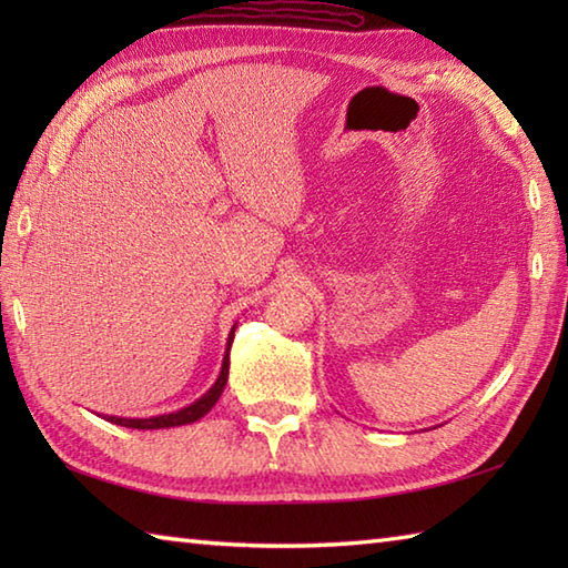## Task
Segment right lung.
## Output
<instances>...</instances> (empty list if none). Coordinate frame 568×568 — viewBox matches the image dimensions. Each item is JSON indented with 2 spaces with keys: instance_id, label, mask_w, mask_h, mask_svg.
I'll use <instances>...</instances> for the list:
<instances>
[{
  "instance_id": "right-lung-1",
  "label": "right lung",
  "mask_w": 568,
  "mask_h": 568,
  "mask_svg": "<svg viewBox=\"0 0 568 568\" xmlns=\"http://www.w3.org/2000/svg\"><path fill=\"white\" fill-rule=\"evenodd\" d=\"M234 342V329L229 334V342H226V356H224V364H222V373L212 388L204 393L197 403H192L190 407L178 409V413L171 415H161V417H149V419H126V417H106L114 425H122V427H131V429H163V427H178V425H190V422H195L200 417H204L214 407V403L220 400V395L226 385L229 378V348H232Z\"/></svg>"
}]
</instances>
